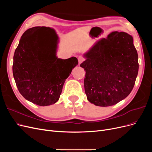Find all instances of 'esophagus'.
<instances>
[{"instance_id": "obj_1", "label": "esophagus", "mask_w": 152, "mask_h": 152, "mask_svg": "<svg viewBox=\"0 0 152 152\" xmlns=\"http://www.w3.org/2000/svg\"><path fill=\"white\" fill-rule=\"evenodd\" d=\"M84 60H85L84 58L82 57V56H79V58H78V61H79V65H80V64H81L82 62H83Z\"/></svg>"}]
</instances>
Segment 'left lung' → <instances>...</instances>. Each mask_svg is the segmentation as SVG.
Here are the masks:
<instances>
[{
  "label": "left lung",
  "mask_w": 152,
  "mask_h": 152,
  "mask_svg": "<svg viewBox=\"0 0 152 152\" xmlns=\"http://www.w3.org/2000/svg\"><path fill=\"white\" fill-rule=\"evenodd\" d=\"M84 89L89 102L99 107L117 104L131 93L138 73L132 37L113 31L84 54Z\"/></svg>",
  "instance_id": "8db88e82"
}]
</instances>
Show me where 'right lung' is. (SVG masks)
<instances>
[{"mask_svg": "<svg viewBox=\"0 0 152 152\" xmlns=\"http://www.w3.org/2000/svg\"><path fill=\"white\" fill-rule=\"evenodd\" d=\"M39 28H29L21 36L14 54L12 73L18 91L26 100L49 106L58 101L78 59L58 58V35L54 32V40L47 41Z\"/></svg>", "mask_w": 152, "mask_h": 152, "instance_id": "add662e5", "label": "right lung"}]
</instances>
